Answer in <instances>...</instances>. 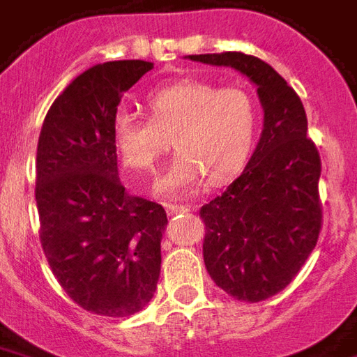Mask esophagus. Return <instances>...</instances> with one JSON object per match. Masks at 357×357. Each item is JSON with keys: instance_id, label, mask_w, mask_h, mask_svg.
I'll return each instance as SVG.
<instances>
[{"instance_id": "esophagus-1", "label": "esophagus", "mask_w": 357, "mask_h": 357, "mask_svg": "<svg viewBox=\"0 0 357 357\" xmlns=\"http://www.w3.org/2000/svg\"><path fill=\"white\" fill-rule=\"evenodd\" d=\"M166 210H168V214H170V216H174V214L191 212V206H189V204H166Z\"/></svg>"}]
</instances>
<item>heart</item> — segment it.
<instances>
[{
  "label": "heart",
  "mask_w": 357,
  "mask_h": 357,
  "mask_svg": "<svg viewBox=\"0 0 357 357\" xmlns=\"http://www.w3.org/2000/svg\"><path fill=\"white\" fill-rule=\"evenodd\" d=\"M147 120L120 112L112 122V143L124 168L155 176L168 153L178 156L158 183L164 195H183L201 178L224 183L241 170L252 149L256 105L239 86L179 80L147 95Z\"/></svg>",
  "instance_id": "obj_1"
}]
</instances>
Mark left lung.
<instances>
[{"label": "left lung", "instance_id": "1", "mask_svg": "<svg viewBox=\"0 0 357 357\" xmlns=\"http://www.w3.org/2000/svg\"><path fill=\"white\" fill-rule=\"evenodd\" d=\"M231 66L258 88L264 130L247 168L204 204L202 255L214 283L241 302H262L296 277L321 233V156L306 135L296 91L262 59L229 51L189 55Z\"/></svg>", "mask_w": 357, "mask_h": 357}]
</instances>
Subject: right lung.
I'll list each match as a JSON object with an SVG mask.
<instances>
[{
  "mask_svg": "<svg viewBox=\"0 0 357 357\" xmlns=\"http://www.w3.org/2000/svg\"><path fill=\"white\" fill-rule=\"evenodd\" d=\"M151 68L147 61L88 68L53 101L38 139L43 255L78 306L107 317L143 310L160 277L166 210L126 191L112 143L122 95Z\"/></svg>",
  "mask_w": 357,
  "mask_h": 357,
  "instance_id": "right-lung-1",
  "label": "right lung"
}]
</instances>
